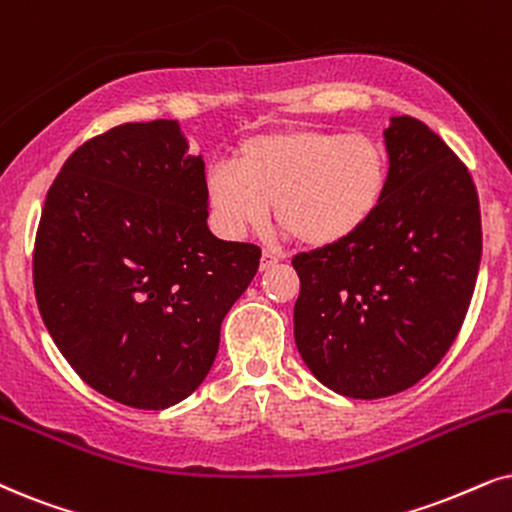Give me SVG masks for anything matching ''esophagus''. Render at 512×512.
Returning <instances> with one entry per match:
<instances>
[{"instance_id":"obj_1","label":"esophagus","mask_w":512,"mask_h":512,"mask_svg":"<svg viewBox=\"0 0 512 512\" xmlns=\"http://www.w3.org/2000/svg\"><path fill=\"white\" fill-rule=\"evenodd\" d=\"M276 264H278V257L274 255V252H264L262 262H260V269L267 271V269H271V267H276Z\"/></svg>"}]
</instances>
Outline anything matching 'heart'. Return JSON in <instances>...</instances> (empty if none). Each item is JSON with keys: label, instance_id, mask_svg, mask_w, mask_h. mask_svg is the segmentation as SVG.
<instances>
[{"label": "heart", "instance_id": "obj_1", "mask_svg": "<svg viewBox=\"0 0 512 512\" xmlns=\"http://www.w3.org/2000/svg\"><path fill=\"white\" fill-rule=\"evenodd\" d=\"M390 179L385 146L371 134L283 129L243 141L236 165L217 163L205 193L224 236L278 224L312 248L359 234L378 212Z\"/></svg>", "mask_w": 512, "mask_h": 512}]
</instances>
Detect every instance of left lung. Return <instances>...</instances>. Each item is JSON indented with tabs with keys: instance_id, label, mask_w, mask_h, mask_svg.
Instances as JSON below:
<instances>
[{
	"instance_id": "8db88e82",
	"label": "left lung",
	"mask_w": 512,
	"mask_h": 512,
	"mask_svg": "<svg viewBox=\"0 0 512 512\" xmlns=\"http://www.w3.org/2000/svg\"><path fill=\"white\" fill-rule=\"evenodd\" d=\"M390 179L359 234L293 257L295 345L323 385L354 399L409 390L461 331L482 260L475 181L409 115L385 129Z\"/></svg>"
}]
</instances>
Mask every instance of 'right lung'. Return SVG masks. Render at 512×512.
I'll list each match as a JSON object with an SVG mask.
<instances>
[{"instance_id":"obj_1","label":"right lung","mask_w":512,"mask_h":512,"mask_svg":"<svg viewBox=\"0 0 512 512\" xmlns=\"http://www.w3.org/2000/svg\"><path fill=\"white\" fill-rule=\"evenodd\" d=\"M260 257L257 245L212 236L205 163L179 122H127L61 167L32 278L44 326L84 383L158 411L205 380Z\"/></svg>"}]
</instances>
